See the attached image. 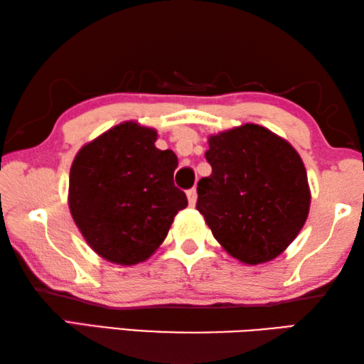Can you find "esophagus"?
I'll list each match as a JSON object with an SVG mask.
<instances>
[{"mask_svg":"<svg viewBox=\"0 0 364 364\" xmlns=\"http://www.w3.org/2000/svg\"><path fill=\"white\" fill-rule=\"evenodd\" d=\"M186 196H188L189 205H191V207H194V205H196V200H197V191H196V188H193V189H188Z\"/></svg>","mask_w":364,"mask_h":364,"instance_id":"esophagus-1","label":"esophagus"}]
</instances>
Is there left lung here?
<instances>
[{
  "label": "left lung",
  "instance_id": "8db88e82",
  "mask_svg": "<svg viewBox=\"0 0 364 364\" xmlns=\"http://www.w3.org/2000/svg\"><path fill=\"white\" fill-rule=\"evenodd\" d=\"M212 175L197 183L196 208L228 254L247 264L273 260L310 210L306 171L294 147L254 123L208 139Z\"/></svg>",
  "mask_w": 364,
  "mask_h": 364
}]
</instances>
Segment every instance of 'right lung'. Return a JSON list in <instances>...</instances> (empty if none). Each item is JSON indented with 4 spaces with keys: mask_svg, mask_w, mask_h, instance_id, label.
<instances>
[{
    "mask_svg": "<svg viewBox=\"0 0 364 364\" xmlns=\"http://www.w3.org/2000/svg\"><path fill=\"white\" fill-rule=\"evenodd\" d=\"M152 128L125 122L78 151L69 180V207L97 255L119 264L149 258L186 208L175 186L178 157L160 151Z\"/></svg>",
    "mask_w": 364,
    "mask_h": 364,
    "instance_id": "obj_1",
    "label": "right lung"
}]
</instances>
